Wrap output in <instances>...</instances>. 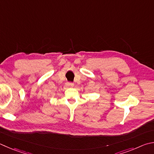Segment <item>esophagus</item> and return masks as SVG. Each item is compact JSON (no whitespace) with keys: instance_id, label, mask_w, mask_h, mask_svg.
<instances>
[{"instance_id":"1","label":"esophagus","mask_w":154,"mask_h":154,"mask_svg":"<svg viewBox=\"0 0 154 154\" xmlns=\"http://www.w3.org/2000/svg\"><path fill=\"white\" fill-rule=\"evenodd\" d=\"M66 85L67 87H69V88H71V87H73L74 86V84L72 83H69V82H67L66 83Z\"/></svg>"}]
</instances>
